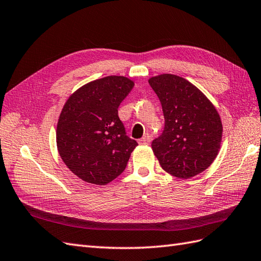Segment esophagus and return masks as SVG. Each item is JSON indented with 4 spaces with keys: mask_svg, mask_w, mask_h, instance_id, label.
<instances>
[{
    "mask_svg": "<svg viewBox=\"0 0 261 261\" xmlns=\"http://www.w3.org/2000/svg\"><path fill=\"white\" fill-rule=\"evenodd\" d=\"M151 141V137L149 135H145L144 137H142L141 139H139V144H142V145H148Z\"/></svg>",
    "mask_w": 261,
    "mask_h": 261,
    "instance_id": "34e87169",
    "label": "esophagus"
}]
</instances>
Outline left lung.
Segmentation results:
<instances>
[{"mask_svg":"<svg viewBox=\"0 0 261 261\" xmlns=\"http://www.w3.org/2000/svg\"><path fill=\"white\" fill-rule=\"evenodd\" d=\"M161 102L165 129L152 141L163 170L180 179L204 171L220 149L222 123L219 113L201 91L174 74L149 79Z\"/></svg>","mask_w":261,"mask_h":261,"instance_id":"left-lung-1","label":"left lung"}]
</instances>
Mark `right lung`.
<instances>
[{"instance_id": "add662e5", "label": "right lung", "mask_w": 261, "mask_h": 261, "mask_svg": "<svg viewBox=\"0 0 261 261\" xmlns=\"http://www.w3.org/2000/svg\"><path fill=\"white\" fill-rule=\"evenodd\" d=\"M135 83L110 75L84 84L62 109L57 126L60 156L89 184L103 186L124 171L137 141L126 136L118 108Z\"/></svg>"}]
</instances>
